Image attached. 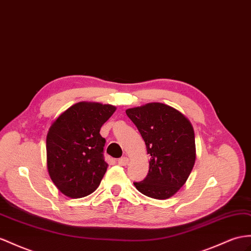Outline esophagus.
<instances>
[{"label": "esophagus", "mask_w": 251, "mask_h": 251, "mask_svg": "<svg viewBox=\"0 0 251 251\" xmlns=\"http://www.w3.org/2000/svg\"><path fill=\"white\" fill-rule=\"evenodd\" d=\"M128 163H129V159L127 157H122L121 159H119V164L122 166H126Z\"/></svg>", "instance_id": "34e87169"}]
</instances>
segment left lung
<instances>
[{
    "label": "left lung",
    "mask_w": 251,
    "mask_h": 251,
    "mask_svg": "<svg viewBox=\"0 0 251 251\" xmlns=\"http://www.w3.org/2000/svg\"><path fill=\"white\" fill-rule=\"evenodd\" d=\"M126 114L137 126L151 156L149 174L143 181L133 182L134 187L155 199L175 195L188 180L196 160L191 122L162 102L127 109Z\"/></svg>",
    "instance_id": "left-lung-1"
}]
</instances>
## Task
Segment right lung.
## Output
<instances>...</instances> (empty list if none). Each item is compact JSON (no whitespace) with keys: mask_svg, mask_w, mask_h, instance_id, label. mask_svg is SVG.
<instances>
[{"mask_svg":"<svg viewBox=\"0 0 251 251\" xmlns=\"http://www.w3.org/2000/svg\"><path fill=\"white\" fill-rule=\"evenodd\" d=\"M115 110L112 105L80 101L50 125L47 166L50 179L63 195L81 198L99 188L108 168L102 157L106 140L100 130Z\"/></svg>","mask_w":251,"mask_h":251,"instance_id":"add662e5","label":"right lung"}]
</instances>
